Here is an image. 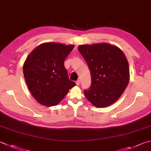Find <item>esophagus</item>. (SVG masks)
<instances>
[{
  "label": "esophagus",
  "instance_id": "1",
  "mask_svg": "<svg viewBox=\"0 0 151 151\" xmlns=\"http://www.w3.org/2000/svg\"><path fill=\"white\" fill-rule=\"evenodd\" d=\"M80 83H81V81H79V80L76 81V85H77V86H78V85L80 84Z\"/></svg>",
  "mask_w": 151,
  "mask_h": 151
}]
</instances>
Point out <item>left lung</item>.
I'll return each instance as SVG.
<instances>
[{"label": "left lung", "mask_w": 151, "mask_h": 151, "mask_svg": "<svg viewBox=\"0 0 151 151\" xmlns=\"http://www.w3.org/2000/svg\"><path fill=\"white\" fill-rule=\"evenodd\" d=\"M91 75V85L84 90L94 106L105 108L121 96L129 81V68L123 51L108 43L82 45L78 47Z\"/></svg>", "instance_id": "obj_1"}]
</instances>
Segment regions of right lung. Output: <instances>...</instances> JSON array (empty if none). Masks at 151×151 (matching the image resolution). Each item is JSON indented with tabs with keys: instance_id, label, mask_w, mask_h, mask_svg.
I'll return each mask as SVG.
<instances>
[{
	"instance_id": "right-lung-1",
	"label": "right lung",
	"mask_w": 151,
	"mask_h": 151,
	"mask_svg": "<svg viewBox=\"0 0 151 151\" xmlns=\"http://www.w3.org/2000/svg\"><path fill=\"white\" fill-rule=\"evenodd\" d=\"M74 47L57 43H42L26 59L23 67L24 78L31 94L40 104L57 105L76 85L68 78L64 66L65 59Z\"/></svg>"
}]
</instances>
